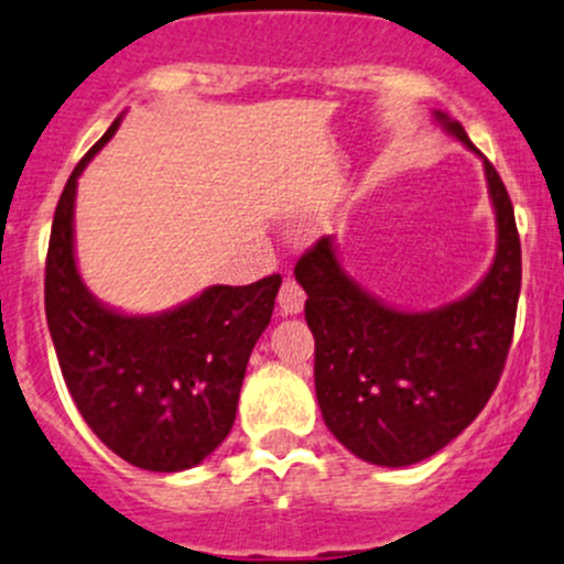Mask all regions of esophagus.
<instances>
[{"label":"esophagus","mask_w":564,"mask_h":564,"mask_svg":"<svg viewBox=\"0 0 564 564\" xmlns=\"http://www.w3.org/2000/svg\"><path fill=\"white\" fill-rule=\"evenodd\" d=\"M276 304H280V312L284 314V317L301 314V312H304V304H306L304 288H301V284L295 282L293 276H284L280 295H276Z\"/></svg>","instance_id":"esophagus-1"}]
</instances>
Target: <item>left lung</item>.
<instances>
[{
    "instance_id": "obj_1",
    "label": "left lung",
    "mask_w": 564,
    "mask_h": 564,
    "mask_svg": "<svg viewBox=\"0 0 564 564\" xmlns=\"http://www.w3.org/2000/svg\"><path fill=\"white\" fill-rule=\"evenodd\" d=\"M441 129L484 161L498 250L465 299L403 312L362 290L323 236L295 263L314 333V390L325 425L355 457L384 468L422 463L457 438L498 387L517 323L522 245L495 166L449 115Z\"/></svg>"
}]
</instances>
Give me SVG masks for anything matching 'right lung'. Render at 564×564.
Masks as SVG:
<instances>
[{
	"instance_id": "right-lung-1",
	"label": "right lung",
	"mask_w": 564,
	"mask_h": 564,
	"mask_svg": "<svg viewBox=\"0 0 564 564\" xmlns=\"http://www.w3.org/2000/svg\"><path fill=\"white\" fill-rule=\"evenodd\" d=\"M120 118L66 180L45 260V317L72 401L101 444L126 463L177 474L231 433L252 347L271 323L282 276L245 288L212 284L161 314L101 304L75 260L77 177Z\"/></svg>"
}]
</instances>
